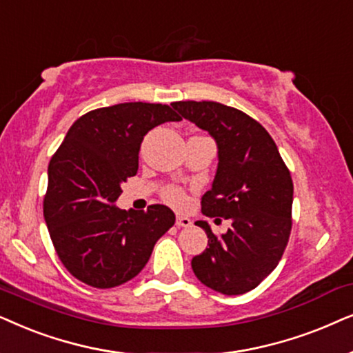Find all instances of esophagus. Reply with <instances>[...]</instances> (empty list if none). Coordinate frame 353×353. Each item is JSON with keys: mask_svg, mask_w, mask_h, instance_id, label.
<instances>
[{"mask_svg": "<svg viewBox=\"0 0 353 353\" xmlns=\"http://www.w3.org/2000/svg\"><path fill=\"white\" fill-rule=\"evenodd\" d=\"M176 225H177V228H190L192 221H190V218H187V216L179 214V216H177V219H176Z\"/></svg>", "mask_w": 353, "mask_h": 353, "instance_id": "34e87169", "label": "esophagus"}]
</instances>
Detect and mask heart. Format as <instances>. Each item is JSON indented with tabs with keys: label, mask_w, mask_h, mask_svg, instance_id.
I'll return each instance as SVG.
<instances>
[{
	"label": "heart",
	"mask_w": 353,
	"mask_h": 353,
	"mask_svg": "<svg viewBox=\"0 0 353 353\" xmlns=\"http://www.w3.org/2000/svg\"><path fill=\"white\" fill-rule=\"evenodd\" d=\"M166 200L169 203L176 205V206H182L185 203V195L182 194L179 189H169L166 192Z\"/></svg>",
	"instance_id": "heart-1"
}]
</instances>
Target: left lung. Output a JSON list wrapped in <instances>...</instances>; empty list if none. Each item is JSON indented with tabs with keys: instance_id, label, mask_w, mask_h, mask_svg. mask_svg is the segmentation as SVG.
I'll return each mask as SVG.
<instances>
[{
	"instance_id": "left-lung-1",
	"label": "left lung",
	"mask_w": 353,
	"mask_h": 353,
	"mask_svg": "<svg viewBox=\"0 0 353 353\" xmlns=\"http://www.w3.org/2000/svg\"><path fill=\"white\" fill-rule=\"evenodd\" d=\"M172 108L214 139L218 169L201 196V211L232 223L218 237L206 221H196L208 236V247L192 258V270L216 292L245 294L278 266L288 247L290 172L271 135L245 112L216 101H176Z\"/></svg>"
}]
</instances>
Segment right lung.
Listing matches in <instances>:
<instances>
[{"label": "right lung", "instance_id": "1", "mask_svg": "<svg viewBox=\"0 0 353 353\" xmlns=\"http://www.w3.org/2000/svg\"><path fill=\"white\" fill-rule=\"evenodd\" d=\"M182 117L168 105L119 103L93 110L70 125L48 166L43 214L70 274L97 289L128 283L147 265L176 216L164 205L119 210L121 184L139 169L148 130Z\"/></svg>", "mask_w": 353, "mask_h": 353}]
</instances>
